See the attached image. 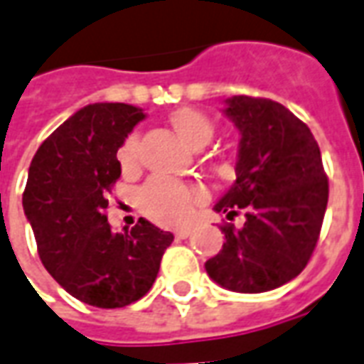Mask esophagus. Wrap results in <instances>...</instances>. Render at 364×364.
<instances>
[{"instance_id": "34e87169", "label": "esophagus", "mask_w": 364, "mask_h": 364, "mask_svg": "<svg viewBox=\"0 0 364 364\" xmlns=\"http://www.w3.org/2000/svg\"><path fill=\"white\" fill-rule=\"evenodd\" d=\"M193 234V228H179L175 230V237H179V240H185V237H189Z\"/></svg>"}]
</instances>
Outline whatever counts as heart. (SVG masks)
<instances>
[{"instance_id": "heart-1", "label": "heart", "mask_w": 364, "mask_h": 364, "mask_svg": "<svg viewBox=\"0 0 364 364\" xmlns=\"http://www.w3.org/2000/svg\"><path fill=\"white\" fill-rule=\"evenodd\" d=\"M169 124L177 136L193 150L205 148L213 140L214 122L205 112L179 107L169 112ZM140 158V140L138 134H130L119 148V161L122 171H134ZM205 198V193L198 187H191L169 177H151L138 195V205L142 213L158 224L177 226L189 218L193 206Z\"/></svg>"}]
</instances>
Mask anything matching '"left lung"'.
<instances>
[{
	"label": "left lung",
	"instance_id": "1",
	"mask_svg": "<svg viewBox=\"0 0 364 364\" xmlns=\"http://www.w3.org/2000/svg\"><path fill=\"white\" fill-rule=\"evenodd\" d=\"M228 117L242 134L236 181L214 205L230 220L226 244L205 263L214 282L234 292H267L302 273L312 257L328 206V175L318 142L302 120L277 101L234 95Z\"/></svg>",
	"mask_w": 364,
	"mask_h": 364
}]
</instances>
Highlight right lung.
Here are the masks:
<instances>
[{"label":"right lung","mask_w":364,"mask_h":364,"mask_svg":"<svg viewBox=\"0 0 364 364\" xmlns=\"http://www.w3.org/2000/svg\"><path fill=\"white\" fill-rule=\"evenodd\" d=\"M144 117L132 105H87L41 144L28 167L23 208L38 257L62 289L97 308L140 300L173 242L144 218L114 234L105 214L120 177L117 150Z\"/></svg>","instance_id":"1"}]
</instances>
